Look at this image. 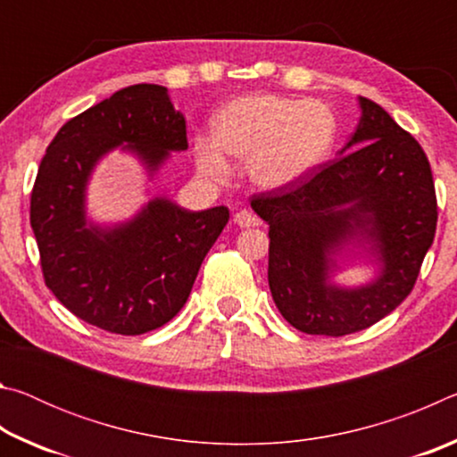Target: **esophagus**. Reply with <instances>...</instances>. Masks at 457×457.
Listing matches in <instances>:
<instances>
[{"label": "esophagus", "instance_id": "1", "mask_svg": "<svg viewBox=\"0 0 457 457\" xmlns=\"http://www.w3.org/2000/svg\"><path fill=\"white\" fill-rule=\"evenodd\" d=\"M234 221L237 223L239 228H256V226H260V220L250 210H239L234 215Z\"/></svg>", "mask_w": 457, "mask_h": 457}]
</instances>
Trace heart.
<instances>
[{
  "label": "heart",
  "mask_w": 457,
  "mask_h": 457,
  "mask_svg": "<svg viewBox=\"0 0 457 457\" xmlns=\"http://www.w3.org/2000/svg\"><path fill=\"white\" fill-rule=\"evenodd\" d=\"M337 141V119L319 100L253 95L223 106L213 120V141L195 138L201 175L226 181V157L247 163L260 187L278 189L303 179L328 159Z\"/></svg>",
  "instance_id": "b5f03b06"
}]
</instances>
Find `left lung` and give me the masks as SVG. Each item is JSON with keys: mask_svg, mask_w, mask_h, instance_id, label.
<instances>
[{"mask_svg": "<svg viewBox=\"0 0 457 457\" xmlns=\"http://www.w3.org/2000/svg\"><path fill=\"white\" fill-rule=\"evenodd\" d=\"M359 103L351 153L292 185L252 195V210L270 226V292L284 319L306 335L345 337L395 311L436 237L428 154L377 103L362 96ZM357 233L374 242L384 272L365 289H335L326 284L328 256Z\"/></svg>", "mask_w": 457, "mask_h": 457, "instance_id": "obj_1", "label": "left lung"}]
</instances>
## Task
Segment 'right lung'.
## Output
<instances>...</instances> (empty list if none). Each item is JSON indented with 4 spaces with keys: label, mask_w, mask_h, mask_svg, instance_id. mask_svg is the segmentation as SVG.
<instances>
[{
    "label": "right lung",
    "mask_w": 457,
    "mask_h": 457,
    "mask_svg": "<svg viewBox=\"0 0 457 457\" xmlns=\"http://www.w3.org/2000/svg\"><path fill=\"white\" fill-rule=\"evenodd\" d=\"M129 143L154 171L187 149V127L167 88L135 84L62 125L29 197L44 282L80 320L114 335L163 327L187 303L201 262L229 220L228 207L187 212L154 199L127 226H84V185L100 154Z\"/></svg>",
    "instance_id": "right-lung-1"
}]
</instances>
